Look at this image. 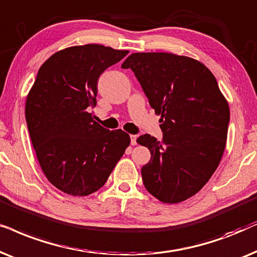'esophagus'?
I'll use <instances>...</instances> for the list:
<instances>
[{"instance_id": "34e87169", "label": "esophagus", "mask_w": 257, "mask_h": 257, "mask_svg": "<svg viewBox=\"0 0 257 257\" xmlns=\"http://www.w3.org/2000/svg\"><path fill=\"white\" fill-rule=\"evenodd\" d=\"M136 140H138V136H136V135H131V143H132V146H136Z\"/></svg>"}]
</instances>
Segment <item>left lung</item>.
Returning <instances> with one entry per match:
<instances>
[{
    "instance_id": "obj_1",
    "label": "left lung",
    "mask_w": 257,
    "mask_h": 257,
    "mask_svg": "<svg viewBox=\"0 0 257 257\" xmlns=\"http://www.w3.org/2000/svg\"><path fill=\"white\" fill-rule=\"evenodd\" d=\"M134 71L149 104L161 115L163 140L138 143L152 159L142 167L146 189L163 203H179L202 189L223 155L230 112L208 68L187 56L134 53L122 64Z\"/></svg>"
}]
</instances>
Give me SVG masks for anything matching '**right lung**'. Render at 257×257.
<instances>
[{
	"label": "right lung",
	"mask_w": 257,
	"mask_h": 257,
	"mask_svg": "<svg viewBox=\"0 0 257 257\" xmlns=\"http://www.w3.org/2000/svg\"><path fill=\"white\" fill-rule=\"evenodd\" d=\"M128 50L101 44L66 48L40 68L26 101L27 125L41 168L63 193L87 196L107 182L131 143L88 112L96 105L101 74Z\"/></svg>",
	"instance_id": "1"
}]
</instances>
